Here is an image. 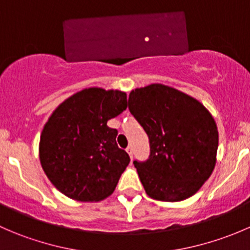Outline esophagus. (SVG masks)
I'll list each match as a JSON object with an SVG mask.
<instances>
[{
	"instance_id": "esophagus-1",
	"label": "esophagus",
	"mask_w": 250,
	"mask_h": 250,
	"mask_svg": "<svg viewBox=\"0 0 250 250\" xmlns=\"http://www.w3.org/2000/svg\"><path fill=\"white\" fill-rule=\"evenodd\" d=\"M125 151H127L128 155H129L130 157H132V155H133V147H132V146H128V147L125 148Z\"/></svg>"
}]
</instances>
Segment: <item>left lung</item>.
<instances>
[{
	"mask_svg": "<svg viewBox=\"0 0 250 250\" xmlns=\"http://www.w3.org/2000/svg\"><path fill=\"white\" fill-rule=\"evenodd\" d=\"M128 109L150 141L147 160L133 162L148 197L179 202L195 195L216 163L219 134L210 112L160 83L132 90Z\"/></svg>",
	"mask_w": 250,
	"mask_h": 250,
	"instance_id": "obj_1",
	"label": "left lung"
}]
</instances>
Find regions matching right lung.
<instances>
[{
  "label": "right lung",
  "mask_w": 250,
  "mask_h": 250,
  "mask_svg": "<svg viewBox=\"0 0 250 250\" xmlns=\"http://www.w3.org/2000/svg\"><path fill=\"white\" fill-rule=\"evenodd\" d=\"M127 109V94L93 87L67 98L48 118L40 139V161L50 183L81 202L110 196L129 156L116 143L107 121Z\"/></svg>",
  "instance_id": "obj_1"
}]
</instances>
